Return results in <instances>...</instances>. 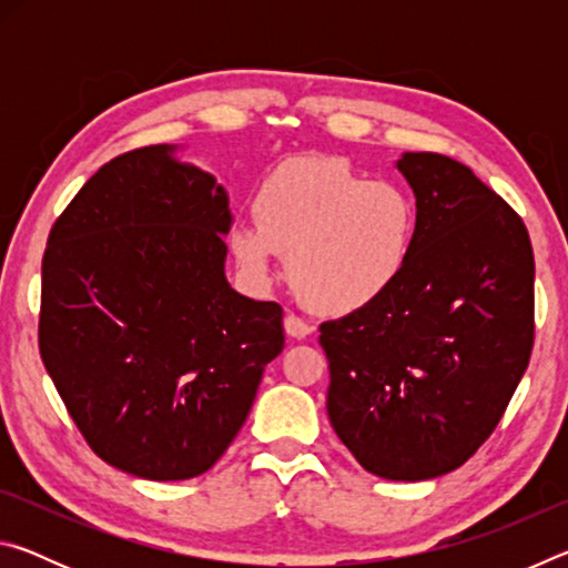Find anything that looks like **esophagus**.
Segmentation results:
<instances>
[{"label": "esophagus", "instance_id": "esophagus-1", "mask_svg": "<svg viewBox=\"0 0 568 568\" xmlns=\"http://www.w3.org/2000/svg\"><path fill=\"white\" fill-rule=\"evenodd\" d=\"M283 325H285V333L291 335V338H295V341H303V338H307V335L313 333V325L305 323L303 318H297V315H293V313L285 315Z\"/></svg>", "mask_w": 568, "mask_h": 568}]
</instances>
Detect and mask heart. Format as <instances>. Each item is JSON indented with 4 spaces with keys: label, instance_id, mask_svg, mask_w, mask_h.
Masks as SVG:
<instances>
[{
    "label": "heart",
    "instance_id": "1",
    "mask_svg": "<svg viewBox=\"0 0 568 568\" xmlns=\"http://www.w3.org/2000/svg\"><path fill=\"white\" fill-rule=\"evenodd\" d=\"M255 223L230 230L250 283L273 277L287 253V283L318 313L348 315L383 301L408 267L418 207L406 187L371 180L341 160L275 168L253 200Z\"/></svg>",
    "mask_w": 568,
    "mask_h": 568
}]
</instances>
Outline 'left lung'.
Returning <instances> with one entry per match:
<instances>
[{"label":"left lung","mask_w":568,"mask_h":568,"mask_svg":"<svg viewBox=\"0 0 568 568\" xmlns=\"http://www.w3.org/2000/svg\"><path fill=\"white\" fill-rule=\"evenodd\" d=\"M416 195V247L396 287L321 325L328 418L390 480L464 466L494 434L534 348L528 230L474 170L438 152L396 162Z\"/></svg>","instance_id":"left-lung-1"}]
</instances>
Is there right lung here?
<instances>
[{"label": "right lung", "mask_w": 568, "mask_h": 568, "mask_svg": "<svg viewBox=\"0 0 568 568\" xmlns=\"http://www.w3.org/2000/svg\"><path fill=\"white\" fill-rule=\"evenodd\" d=\"M172 152L102 165L42 261L44 368L94 454L150 480L213 468L285 345L283 307L225 277V187Z\"/></svg>", "instance_id": "obj_1"}]
</instances>
